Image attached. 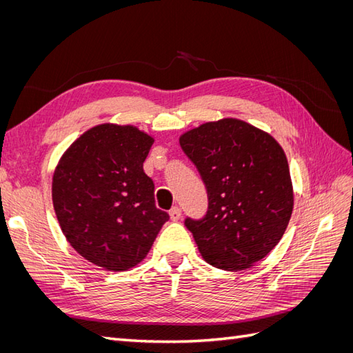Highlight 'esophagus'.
I'll list each match as a JSON object with an SVG mask.
<instances>
[{
    "label": "esophagus",
    "mask_w": 353,
    "mask_h": 353,
    "mask_svg": "<svg viewBox=\"0 0 353 353\" xmlns=\"http://www.w3.org/2000/svg\"><path fill=\"white\" fill-rule=\"evenodd\" d=\"M169 215H170V219H172L174 222H176V221L181 219V215H183V213H181L179 208H172V209H170V212H169Z\"/></svg>",
    "instance_id": "esophagus-1"
}]
</instances>
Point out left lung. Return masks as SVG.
Instances as JSON below:
<instances>
[{"label":"left lung","mask_w":353,"mask_h":353,"mask_svg":"<svg viewBox=\"0 0 353 353\" xmlns=\"http://www.w3.org/2000/svg\"><path fill=\"white\" fill-rule=\"evenodd\" d=\"M179 144L208 188V215L185 221L203 259L223 271L250 268L279 244L293 213L283 147L236 117L201 123Z\"/></svg>","instance_id":"obj_1"}]
</instances>
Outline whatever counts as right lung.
I'll list each match as a JSON object with an SVG mask.
<instances>
[{
	"instance_id": "add662e5",
	"label": "right lung",
	"mask_w": 353,
	"mask_h": 353,
	"mask_svg": "<svg viewBox=\"0 0 353 353\" xmlns=\"http://www.w3.org/2000/svg\"><path fill=\"white\" fill-rule=\"evenodd\" d=\"M154 138L134 125L100 123L63 153L51 184L66 240L83 259L108 271L134 268L169 219L156 208L143 163Z\"/></svg>"
}]
</instances>
